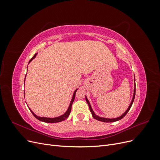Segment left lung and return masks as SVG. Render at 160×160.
Here are the masks:
<instances>
[{"label":"left lung","mask_w":160,"mask_h":160,"mask_svg":"<svg viewBox=\"0 0 160 160\" xmlns=\"http://www.w3.org/2000/svg\"><path fill=\"white\" fill-rule=\"evenodd\" d=\"M134 81H135V80H134ZM134 85H135V88H134V93H133V99H132V102H131V103H130V105H129V106L128 109L126 111H125V113H123L122 115H121L120 117H119V118H114V119H109V118H101V117H99V116H98V115H95V113H94V111H93V109H92V108H91V105H90V103H89V100L88 99V98H86V96H85V99H86V101H87V103H88V104L89 105V108L90 111H91V114H92V116H93V118H94V119H97V120H98V121H100V122H107V123H110V122H117V121H118V120H120V119H122L123 118H124L125 116V115H126V114L128 113V111H129V109H130L131 107H132V104H133V101H134L135 95V83L134 84Z\"/></svg>","instance_id":"1"}]
</instances>
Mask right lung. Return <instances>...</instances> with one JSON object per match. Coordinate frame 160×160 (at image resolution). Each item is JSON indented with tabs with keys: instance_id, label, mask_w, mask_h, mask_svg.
Returning <instances> with one entry per match:
<instances>
[{
	"instance_id": "1",
	"label": "right lung",
	"mask_w": 160,
	"mask_h": 160,
	"mask_svg": "<svg viewBox=\"0 0 160 160\" xmlns=\"http://www.w3.org/2000/svg\"><path fill=\"white\" fill-rule=\"evenodd\" d=\"M37 55V53H36V54L31 58V60L29 61V62H30L33 59H35ZM25 77H26V76H25ZM24 84H25V83H24ZM77 91V89H76V90L75 91L74 93H73V95H72V99H71V103H70V105H69V107L68 109H67V111H66V112H65L63 115H61V116H59V117H57V118H44V117H38V116L36 115L35 113H34L32 112V111L31 110V109H30V111H31V113H32V115H33L34 116H35V117L37 119H38L39 121H41V122H46V123H57V122H62V121H64L65 119H67V118L69 117V114H70V113H71L72 104V103H73L74 99H75V93H76V91ZM24 94H25V93H24Z\"/></svg>"
}]
</instances>
